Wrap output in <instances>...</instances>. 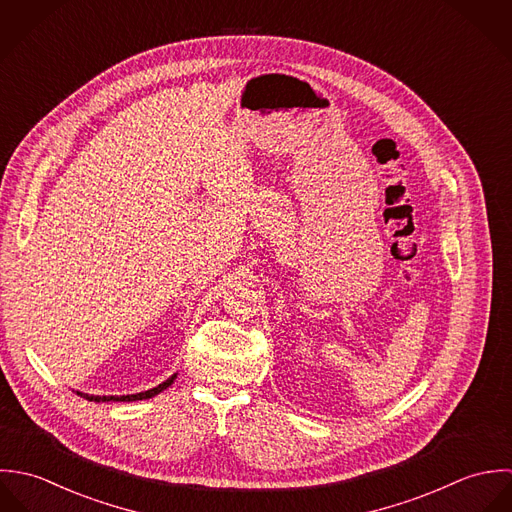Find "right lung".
I'll list each match as a JSON object with an SVG mask.
<instances>
[{
	"instance_id": "1",
	"label": "right lung",
	"mask_w": 512,
	"mask_h": 512,
	"mask_svg": "<svg viewBox=\"0 0 512 512\" xmlns=\"http://www.w3.org/2000/svg\"><path fill=\"white\" fill-rule=\"evenodd\" d=\"M174 380H176V374L174 376H170L166 382H162L160 386H156V388H152V390H148V392H140V394H130V396H89V394H81V392H77L81 398H85V400H89V402H136V400H148V398H154L156 394H160V392H164L168 386H172L174 384Z\"/></svg>"
}]
</instances>
